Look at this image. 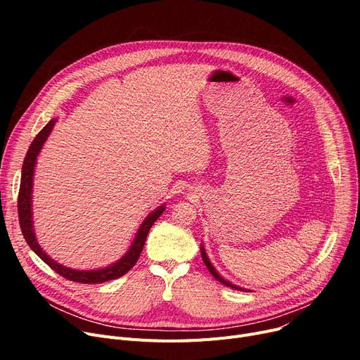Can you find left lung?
Returning a JSON list of instances; mask_svg holds the SVG:
<instances>
[{
  "mask_svg": "<svg viewBox=\"0 0 360 360\" xmlns=\"http://www.w3.org/2000/svg\"><path fill=\"white\" fill-rule=\"evenodd\" d=\"M200 250H201V257H202V261H204V264H205V267L209 269V271L212 273V276H213V277H214L217 281H220L221 285H224V286L232 288V289H236V290H242V292H250L248 289H243V288H240V286H236V285H233V283H231V281L226 280L224 277H221V276L217 273V270L214 269V266H213V264H212V261L209 259V255H207V252H205L204 245H201Z\"/></svg>",
  "mask_w": 360,
  "mask_h": 360,
  "instance_id": "1",
  "label": "left lung"
}]
</instances>
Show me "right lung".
I'll return each instance as SVG.
<instances>
[{
	"label": "right lung",
	"mask_w": 360,
	"mask_h": 360,
	"mask_svg": "<svg viewBox=\"0 0 360 360\" xmlns=\"http://www.w3.org/2000/svg\"><path fill=\"white\" fill-rule=\"evenodd\" d=\"M56 120H51L44 129H41L39 134L34 137V140L32 141L27 155L25 158L23 162V167H22V181H20V191H18V201H17V209H18V221H20V228H22V233L27 242V245L30 247V250L39 257L44 262H46L48 266L58 273L60 276L71 280V281H77V283H84V285H96V283H103V281H109L113 278H118L121 276H124L125 273H128L134 264L137 262L144 242L147 238V233L150 231L153 223L160 217V214L165 212L166 205L162 204L159 205L158 209H155L151 213H148V216H146V219L141 221L140 228L132 239L128 251L113 264L103 269H96V270H75V269H70L63 266V264L56 262L55 259H52L42 248L39 242L36 239L34 235V226H33V212H32V191H33V176H34V166L37 162V156H39L41 150L45 144V141L48 140L51 131L55 125Z\"/></svg>",
	"instance_id": "add662e5"
}]
</instances>
